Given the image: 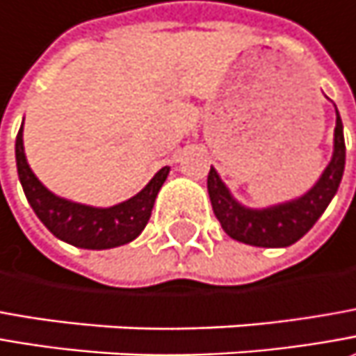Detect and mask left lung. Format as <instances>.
I'll list each match as a JSON object with an SVG mask.
<instances>
[{"instance_id":"8db88e82","label":"left lung","mask_w":356,"mask_h":356,"mask_svg":"<svg viewBox=\"0 0 356 356\" xmlns=\"http://www.w3.org/2000/svg\"><path fill=\"white\" fill-rule=\"evenodd\" d=\"M343 171H345V136H343V122L337 112L333 157L329 165L325 167L321 179L315 183V187L300 199L268 209H246L232 199L227 185L220 181L213 167L207 177V189L215 216L230 238L250 246L284 248L298 242L317 222V218L323 215L327 204L337 193Z\"/></svg>"}]
</instances>
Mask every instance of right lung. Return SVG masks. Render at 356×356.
<instances>
[{"instance_id":"obj_1","label":"right lung","mask_w":356,"mask_h":356,"mask_svg":"<svg viewBox=\"0 0 356 356\" xmlns=\"http://www.w3.org/2000/svg\"><path fill=\"white\" fill-rule=\"evenodd\" d=\"M15 159L21 187L39 220L56 238L86 250L116 248L138 238L152 216L155 197L169 175V167H163L136 197L108 209H96L56 197L35 177L25 159L23 128L15 140Z\"/></svg>"}]
</instances>
